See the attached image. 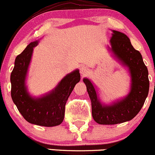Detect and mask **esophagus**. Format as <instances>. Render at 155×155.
Wrapping results in <instances>:
<instances>
[{
    "instance_id": "obj_1",
    "label": "esophagus",
    "mask_w": 155,
    "mask_h": 155,
    "mask_svg": "<svg viewBox=\"0 0 155 155\" xmlns=\"http://www.w3.org/2000/svg\"><path fill=\"white\" fill-rule=\"evenodd\" d=\"M80 72H81V74H82L83 76L86 75V74L88 73V68H87L86 66H81V68H80Z\"/></svg>"
}]
</instances>
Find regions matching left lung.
Segmentation results:
<instances>
[{
	"label": "left lung",
	"instance_id": "8db88e82",
	"mask_svg": "<svg viewBox=\"0 0 155 155\" xmlns=\"http://www.w3.org/2000/svg\"><path fill=\"white\" fill-rule=\"evenodd\" d=\"M111 35V47L108 46V50L114 59L127 68L130 77L129 93L111 103H103L96 85L88 78L83 79L91 100L93 119L103 125L117 124L132 120L143 106L149 90L148 68L141 53L135 50L125 34L112 30Z\"/></svg>",
	"mask_w": 155,
	"mask_h": 155
}]
</instances>
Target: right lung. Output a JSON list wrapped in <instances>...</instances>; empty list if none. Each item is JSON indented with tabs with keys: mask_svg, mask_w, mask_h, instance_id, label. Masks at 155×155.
Here are the masks:
<instances>
[{
	"mask_svg": "<svg viewBox=\"0 0 155 155\" xmlns=\"http://www.w3.org/2000/svg\"><path fill=\"white\" fill-rule=\"evenodd\" d=\"M39 41L31 42L15 59L10 75L11 97L28 123L43 127L58 126L63 121L65 103L81 75L79 70L75 69L66 74L51 91L38 97L31 96L26 86V78L34 48Z\"/></svg>",
	"mask_w": 155,
	"mask_h": 155,
	"instance_id": "obj_1",
	"label": "right lung"
}]
</instances>
